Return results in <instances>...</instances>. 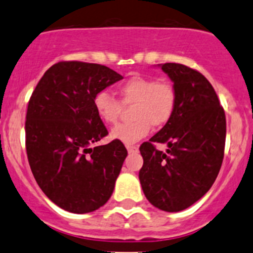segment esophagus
I'll use <instances>...</instances> for the list:
<instances>
[{
  "label": "esophagus",
  "mask_w": 253,
  "mask_h": 253,
  "mask_svg": "<svg viewBox=\"0 0 253 253\" xmlns=\"http://www.w3.org/2000/svg\"><path fill=\"white\" fill-rule=\"evenodd\" d=\"M126 148H127V151H128V153H132V152L138 151V147L133 146V144H126Z\"/></svg>",
  "instance_id": "esophagus-1"
}]
</instances>
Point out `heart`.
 Instances as JSON below:
<instances>
[{
  "instance_id": "obj_1",
  "label": "heart",
  "mask_w": 253,
  "mask_h": 253,
  "mask_svg": "<svg viewBox=\"0 0 253 253\" xmlns=\"http://www.w3.org/2000/svg\"><path fill=\"white\" fill-rule=\"evenodd\" d=\"M122 104H133L131 116L133 121L121 124L111 131V137L124 143H134L151 131V127L168 124L176 106V90L167 80L151 77L129 78L119 86ZM97 116L105 124H115L119 120L121 102L107 91H99L92 100Z\"/></svg>"
}]
</instances>
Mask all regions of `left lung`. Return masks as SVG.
<instances>
[{"label": "left lung", "mask_w": 253, "mask_h": 253, "mask_svg": "<svg viewBox=\"0 0 253 253\" xmlns=\"http://www.w3.org/2000/svg\"><path fill=\"white\" fill-rule=\"evenodd\" d=\"M176 90V106L163 128L139 147L142 189L152 205L168 212L186 209L214 184L224 159L226 117L209 80L176 63L161 65ZM154 143H166L167 152Z\"/></svg>", "instance_id": "8db88e82"}]
</instances>
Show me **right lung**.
<instances>
[{
    "mask_svg": "<svg viewBox=\"0 0 253 253\" xmlns=\"http://www.w3.org/2000/svg\"><path fill=\"white\" fill-rule=\"evenodd\" d=\"M121 79L105 65L59 61L44 73L29 99V166L44 194L67 211H94L114 192L127 149L117 139L92 147L109 134L92 100Z\"/></svg>",
    "mask_w": 253,
    "mask_h": 253,
    "instance_id": "obj_1",
    "label": "right lung"
}]
</instances>
